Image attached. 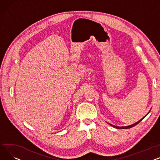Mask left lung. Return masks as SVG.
<instances>
[{
  "label": "left lung",
  "instance_id": "left-lung-1",
  "mask_svg": "<svg viewBox=\"0 0 160 160\" xmlns=\"http://www.w3.org/2000/svg\"><path fill=\"white\" fill-rule=\"evenodd\" d=\"M150 112V111H149ZM149 112H148V113H147V114L149 113ZM147 115H145L144 117H143V118L141 119V120H140L139 121H138L136 123H134V124H132V125H128V126H125V127H118V126H115V125H112V124H111V123H109V125H111L112 127H114V128H116V129H129V128H131V127H134V126H135L136 125H137L138 123H139L145 117L147 116Z\"/></svg>",
  "mask_w": 160,
  "mask_h": 160
}]
</instances>
